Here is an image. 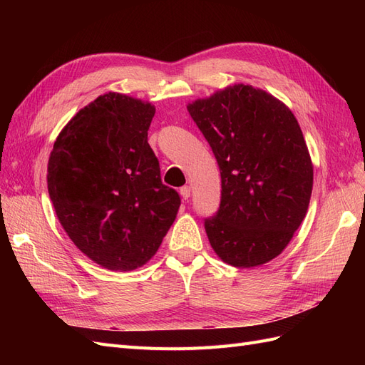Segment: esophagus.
I'll return each mask as SVG.
<instances>
[{"label": "esophagus", "mask_w": 365, "mask_h": 365, "mask_svg": "<svg viewBox=\"0 0 365 365\" xmlns=\"http://www.w3.org/2000/svg\"><path fill=\"white\" fill-rule=\"evenodd\" d=\"M180 195L182 196V200H189L190 197V187L189 185H184V187H181L180 189Z\"/></svg>", "instance_id": "1"}]
</instances>
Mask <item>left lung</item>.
I'll return each instance as SVG.
<instances>
[{"label": "left lung", "mask_w": 365, "mask_h": 365, "mask_svg": "<svg viewBox=\"0 0 365 365\" xmlns=\"http://www.w3.org/2000/svg\"><path fill=\"white\" fill-rule=\"evenodd\" d=\"M187 109L212 148L222 192L205 219L210 245L231 267L277 257L303 222L314 165L297 118L279 98L237 83Z\"/></svg>", "instance_id": "obj_1"}]
</instances>
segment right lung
Returning <instances> with one entry per match:
<instances>
[{"instance_id":"1","label":"right lung","mask_w":365,"mask_h":365,"mask_svg":"<svg viewBox=\"0 0 365 365\" xmlns=\"http://www.w3.org/2000/svg\"><path fill=\"white\" fill-rule=\"evenodd\" d=\"M155 106L106 93L82 108L54 141L47 184L74 245L111 271L152 259L178 213L180 195L161 182L148 143Z\"/></svg>"}]
</instances>
